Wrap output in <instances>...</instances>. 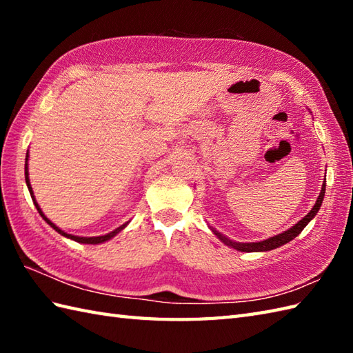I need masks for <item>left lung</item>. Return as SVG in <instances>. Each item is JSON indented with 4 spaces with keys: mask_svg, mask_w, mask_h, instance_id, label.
I'll use <instances>...</instances> for the list:
<instances>
[{
    "mask_svg": "<svg viewBox=\"0 0 353 353\" xmlns=\"http://www.w3.org/2000/svg\"><path fill=\"white\" fill-rule=\"evenodd\" d=\"M325 191H326V181L323 182V185H321V191L319 194L316 205L312 206V209L308 212V215H305L301 221H297V224H294V226L290 228L288 230H285V232H282V234H277L274 236H270L268 239H264V241H258V243H235V241H232V239H229L228 236H224L223 234H220V232L215 230L214 228L209 226V229H211L214 232V235H216V238L221 239L224 244L232 247V249H235L238 252L250 253V252H268V250H273V249H277V247H281L283 244L290 243L291 239H294L306 228V224H308L314 219V216L317 215L319 209L321 206V201H323V199H325Z\"/></svg>",
    "mask_w": 353,
    "mask_h": 353,
    "instance_id": "left-lung-1",
    "label": "left lung"
}]
</instances>
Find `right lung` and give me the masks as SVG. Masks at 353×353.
Wrapping results in <instances>:
<instances>
[{
	"label": "right lung",
	"instance_id": "right-lung-1",
	"mask_svg": "<svg viewBox=\"0 0 353 353\" xmlns=\"http://www.w3.org/2000/svg\"><path fill=\"white\" fill-rule=\"evenodd\" d=\"M28 152H27V156H26V183H27V188H28V191H30V196H32V200H33V203H34V206H36V209H37V212L41 214V216L42 219L47 221L50 226L54 229L56 232H59V234H61L62 236H65V238H70V239H72V241H76V243H81V244H101V243H106V241H109V239H112L114 238L115 235H118L119 232H121L127 224H129V221L127 223H124L123 226H119V228H117L115 230H112V232H109V234H106V235H101V236H77V235H71V234H66V232H63L61 228H57L54 223L52 221H50L47 216H45V214L42 212V209L39 208V205H37V201H36V199H34V194H33V190H32V185H30V179H28Z\"/></svg>",
	"mask_w": 353,
	"mask_h": 353
}]
</instances>
